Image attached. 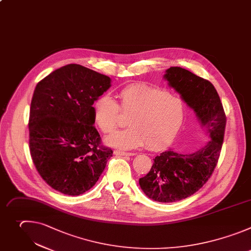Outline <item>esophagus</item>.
Here are the masks:
<instances>
[{
  "instance_id": "34e87169",
  "label": "esophagus",
  "mask_w": 251,
  "mask_h": 251,
  "mask_svg": "<svg viewBox=\"0 0 251 251\" xmlns=\"http://www.w3.org/2000/svg\"><path fill=\"white\" fill-rule=\"evenodd\" d=\"M114 154L115 155H119V156H132V155H134V153L125 152V151H122V150H115Z\"/></svg>"
}]
</instances>
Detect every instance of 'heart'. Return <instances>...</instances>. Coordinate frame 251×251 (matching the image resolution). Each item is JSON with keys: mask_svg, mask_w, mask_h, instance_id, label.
Wrapping results in <instances>:
<instances>
[{"mask_svg": "<svg viewBox=\"0 0 251 251\" xmlns=\"http://www.w3.org/2000/svg\"><path fill=\"white\" fill-rule=\"evenodd\" d=\"M119 98L120 104L110 95H102L93 105L94 122L104 133L116 130L121 112L129 116V127L107 138L110 146L133 149L146 144L150 149H160L175 138L184 123V101L164 88L133 83L123 88Z\"/></svg>", "mask_w": 251, "mask_h": 251, "instance_id": "obj_1", "label": "heart"}]
</instances>
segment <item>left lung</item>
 <instances>
[{
	"label": "left lung",
	"mask_w": 251,
	"mask_h": 251,
	"mask_svg": "<svg viewBox=\"0 0 251 251\" xmlns=\"http://www.w3.org/2000/svg\"><path fill=\"white\" fill-rule=\"evenodd\" d=\"M164 78L181 94L194 110L210 139L193 153L167 150L157 155L150 171L139 179L145 195L160 203L186 199L201 189L211 178L220 158L226 116L214 85L181 68L170 67Z\"/></svg>",
	"instance_id": "8db88e82"
}]
</instances>
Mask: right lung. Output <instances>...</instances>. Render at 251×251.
<instances>
[{"mask_svg":"<svg viewBox=\"0 0 251 251\" xmlns=\"http://www.w3.org/2000/svg\"><path fill=\"white\" fill-rule=\"evenodd\" d=\"M110 87V77L79 64L63 66L37 83L29 112V151L52 189L69 196L85 193L113 156L93 118L94 102Z\"/></svg>","mask_w":251,"mask_h":251,"instance_id":"add662e5","label":"right lung"}]
</instances>
